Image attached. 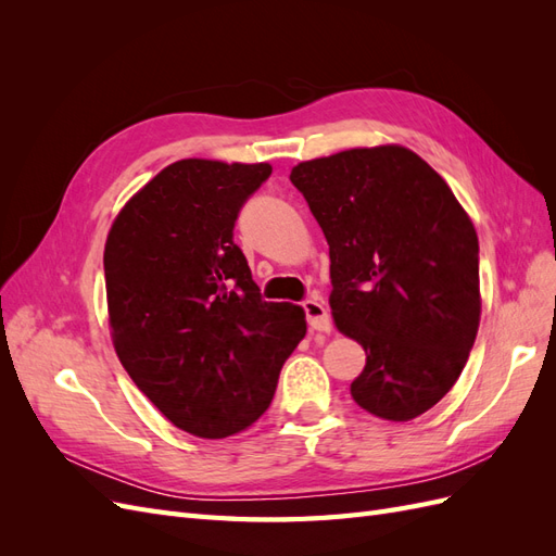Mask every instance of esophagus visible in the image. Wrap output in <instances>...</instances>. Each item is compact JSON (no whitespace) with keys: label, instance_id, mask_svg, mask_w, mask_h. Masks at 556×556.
I'll use <instances>...</instances> for the list:
<instances>
[{"label":"esophagus","instance_id":"1","mask_svg":"<svg viewBox=\"0 0 556 556\" xmlns=\"http://www.w3.org/2000/svg\"><path fill=\"white\" fill-rule=\"evenodd\" d=\"M304 313H306V319H308L311 329L325 331V333L331 331V319H329V313H327L323 301H317V299L304 301Z\"/></svg>","mask_w":556,"mask_h":556}]
</instances>
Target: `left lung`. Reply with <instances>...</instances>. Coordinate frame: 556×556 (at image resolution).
Instances as JSON below:
<instances>
[{
    "mask_svg": "<svg viewBox=\"0 0 556 556\" xmlns=\"http://www.w3.org/2000/svg\"><path fill=\"white\" fill-rule=\"evenodd\" d=\"M290 180L323 227L333 325L366 352L350 394L408 422L462 376L480 327L478 233L450 185L410 148H350Z\"/></svg>",
    "mask_w": 556,
    "mask_h": 556,
    "instance_id": "8db88e82",
    "label": "left lung"
}]
</instances>
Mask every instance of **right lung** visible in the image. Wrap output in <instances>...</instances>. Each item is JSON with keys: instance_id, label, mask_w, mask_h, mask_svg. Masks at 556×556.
Instances as JSON below:
<instances>
[{"instance_id": "right-lung-1", "label": "right lung", "mask_w": 556, "mask_h": 556, "mask_svg": "<svg viewBox=\"0 0 556 556\" xmlns=\"http://www.w3.org/2000/svg\"><path fill=\"white\" fill-rule=\"evenodd\" d=\"M271 164L178 160L115 215L104 245L115 355L153 406L199 439L248 429L306 336V313L264 301L233 243Z\"/></svg>"}]
</instances>
